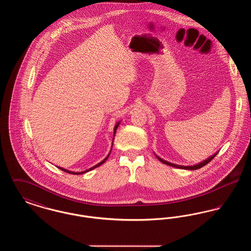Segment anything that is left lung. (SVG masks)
I'll list each match as a JSON object with an SVG mask.
<instances>
[{"label": "left lung", "instance_id": "8db88e82", "mask_svg": "<svg viewBox=\"0 0 251 251\" xmlns=\"http://www.w3.org/2000/svg\"><path fill=\"white\" fill-rule=\"evenodd\" d=\"M215 155H216V153H215V155L211 156V157H209L207 160H205V161H203L201 163H200V164H198V165H196V166H191V167H184V166H178V165H175V164H171V163H169V162H167V161H165V160H163V159H161V158H159L158 156H157V158L162 162V163H164V164H166L167 166H170V167H177V168H181V169H191V170H196V169H199V168H201V167H204V166H206L209 162H211L214 158H215Z\"/></svg>", "mask_w": 251, "mask_h": 251}]
</instances>
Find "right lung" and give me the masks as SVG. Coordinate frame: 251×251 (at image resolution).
Returning a JSON list of instances; mask_svg holds the SVG:
<instances>
[{"mask_svg": "<svg viewBox=\"0 0 251 251\" xmlns=\"http://www.w3.org/2000/svg\"><path fill=\"white\" fill-rule=\"evenodd\" d=\"M119 125H120V122H118L117 123V125L115 126V129H114V132L116 133V131H117V129H118V127H119ZM108 156H109V154H108ZM107 157L103 160V161H101L100 164H98V165H96L95 167H91V168H89V169H87V170H85V171H83V172H72V171H69V170H67V169H64V168H62V167H58V168H60L61 170H63V171H65V172H67V173H70V174H74V175H79V174H83V173H85V172H88V171H90V170H92V169H94V168H96V167H100V166H101L106 160H107Z\"/></svg>", "mask_w": 251, "mask_h": 251, "instance_id": "right-lung-1", "label": "right lung"}]
</instances>
